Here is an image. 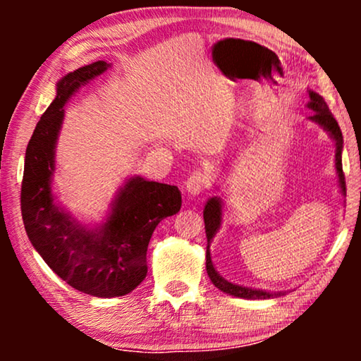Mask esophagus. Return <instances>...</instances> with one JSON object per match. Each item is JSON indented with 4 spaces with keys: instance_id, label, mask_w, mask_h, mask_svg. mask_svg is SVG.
Here are the masks:
<instances>
[{
    "instance_id": "esophagus-1",
    "label": "esophagus",
    "mask_w": 361,
    "mask_h": 361,
    "mask_svg": "<svg viewBox=\"0 0 361 361\" xmlns=\"http://www.w3.org/2000/svg\"><path fill=\"white\" fill-rule=\"evenodd\" d=\"M210 185V176L207 172H194L189 179L185 180V190L190 195H199Z\"/></svg>"
}]
</instances>
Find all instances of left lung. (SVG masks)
Here are the masks:
<instances>
[{
  "instance_id": "left-lung-1",
  "label": "left lung",
  "mask_w": 361,
  "mask_h": 361,
  "mask_svg": "<svg viewBox=\"0 0 361 361\" xmlns=\"http://www.w3.org/2000/svg\"><path fill=\"white\" fill-rule=\"evenodd\" d=\"M309 97H310V102L307 103V108L314 111L312 115L309 116V120L317 123L320 128H324V130L329 133V136L335 141V169H337V176H338L340 192L345 195L347 194V187H345V176L342 169V149H343L342 131H340L338 123L334 118L332 113H330L324 98L312 90H309ZM221 214H224V202H221L220 197H210V199L207 200L205 209H204V221H205V233H207L205 268H207V274H209V278L212 283H214L215 288H219L221 293L235 295V298H241V299H269V298H279V295H284L286 290L269 293V290L245 288V286L233 284L230 283V281H226L225 278H221V276L216 273L215 266L212 263L210 245L221 225Z\"/></svg>"
}]
</instances>
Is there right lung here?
<instances>
[{"label":"right lung","instance_id":"1","mask_svg":"<svg viewBox=\"0 0 361 361\" xmlns=\"http://www.w3.org/2000/svg\"><path fill=\"white\" fill-rule=\"evenodd\" d=\"M110 63L93 62L57 82L54 102L36 125L26 149L21 212L26 233L49 268L73 289L95 298H120L146 278V251L152 231L180 210L176 185L130 177L120 187L103 224L87 226L62 209L52 194L56 146L63 106L82 85Z\"/></svg>","mask_w":361,"mask_h":361}]
</instances>
